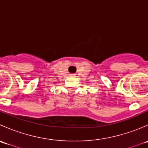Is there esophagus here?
Wrapping results in <instances>:
<instances>
[{"instance_id":"esophagus-1","label":"esophagus","mask_w":148,"mask_h":148,"mask_svg":"<svg viewBox=\"0 0 148 148\" xmlns=\"http://www.w3.org/2000/svg\"><path fill=\"white\" fill-rule=\"evenodd\" d=\"M70 76H71V77H74V76H75V74H70Z\"/></svg>"}]
</instances>
